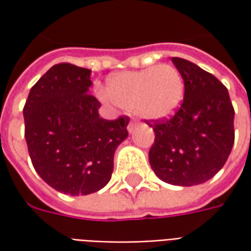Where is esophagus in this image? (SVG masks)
<instances>
[{"label": "esophagus", "mask_w": 251, "mask_h": 251, "mask_svg": "<svg viewBox=\"0 0 251 251\" xmlns=\"http://www.w3.org/2000/svg\"><path fill=\"white\" fill-rule=\"evenodd\" d=\"M134 129H136V122H134V121H130L129 125H127V130H129V133H133Z\"/></svg>", "instance_id": "esophagus-1"}]
</instances>
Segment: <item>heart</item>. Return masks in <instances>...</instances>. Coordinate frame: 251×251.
Wrapping results in <instances>:
<instances>
[{"label":"heart","mask_w":251,"mask_h":251,"mask_svg":"<svg viewBox=\"0 0 251 251\" xmlns=\"http://www.w3.org/2000/svg\"><path fill=\"white\" fill-rule=\"evenodd\" d=\"M104 94L117 107L134 111L144 120H165L183 100L184 80L174 66H152L110 76Z\"/></svg>","instance_id":"1"}]
</instances>
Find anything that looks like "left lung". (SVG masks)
<instances>
[{
  "instance_id": "obj_1",
  "label": "left lung",
  "mask_w": 251,
  "mask_h": 251,
  "mask_svg": "<svg viewBox=\"0 0 251 251\" xmlns=\"http://www.w3.org/2000/svg\"><path fill=\"white\" fill-rule=\"evenodd\" d=\"M172 62L184 80V99L169 120L151 124L154 144L149 163L158 179L191 187L214 177L234 145V107L212 74L181 57Z\"/></svg>"
}]
</instances>
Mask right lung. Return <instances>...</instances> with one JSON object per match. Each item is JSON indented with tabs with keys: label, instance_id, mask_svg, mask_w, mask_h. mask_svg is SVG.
I'll list each match as a JSON object with an SVG mask.
<instances>
[{
	"label": "right lung",
	"instance_id": "1",
	"mask_svg": "<svg viewBox=\"0 0 251 251\" xmlns=\"http://www.w3.org/2000/svg\"><path fill=\"white\" fill-rule=\"evenodd\" d=\"M91 70L59 63L30 88L25 102V140L36 172L63 194H94L111 179L117 147L127 137L129 117H99L88 94Z\"/></svg>",
	"mask_w": 251,
	"mask_h": 251
}]
</instances>
